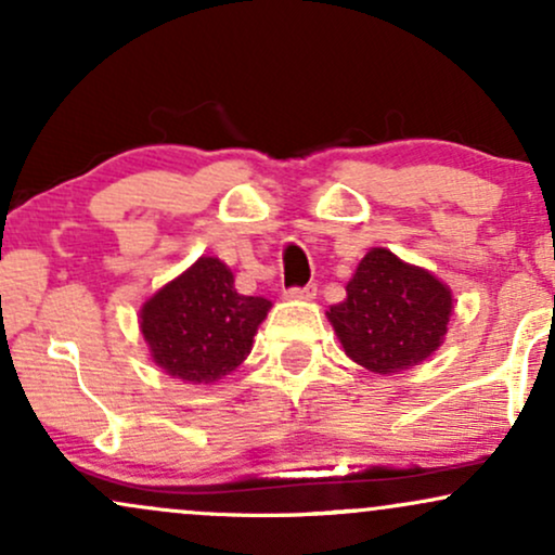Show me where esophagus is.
Here are the masks:
<instances>
[{
    "label": "esophagus",
    "mask_w": 555,
    "mask_h": 555,
    "mask_svg": "<svg viewBox=\"0 0 555 555\" xmlns=\"http://www.w3.org/2000/svg\"><path fill=\"white\" fill-rule=\"evenodd\" d=\"M284 297L286 299H313L315 297V286L308 284V286H289V289H284Z\"/></svg>",
    "instance_id": "34e87169"
}]
</instances>
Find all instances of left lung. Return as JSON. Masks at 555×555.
<instances>
[{
    "instance_id": "obj_1",
    "label": "left lung",
    "mask_w": 555,
    "mask_h": 555,
    "mask_svg": "<svg viewBox=\"0 0 555 555\" xmlns=\"http://www.w3.org/2000/svg\"><path fill=\"white\" fill-rule=\"evenodd\" d=\"M451 310V289L430 271L373 247L349 279L347 299L331 305L326 315L349 360L391 375L441 347Z\"/></svg>"
}]
</instances>
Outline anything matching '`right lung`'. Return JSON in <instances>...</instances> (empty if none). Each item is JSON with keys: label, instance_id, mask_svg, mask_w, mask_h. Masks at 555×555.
Listing matches in <instances>:
<instances>
[{"label": "right lung", "instance_id": "obj_1", "mask_svg": "<svg viewBox=\"0 0 555 555\" xmlns=\"http://www.w3.org/2000/svg\"><path fill=\"white\" fill-rule=\"evenodd\" d=\"M271 302L240 295L219 258H197L140 308L151 360L171 378L214 384L250 354Z\"/></svg>", "mask_w": 555, "mask_h": 555}]
</instances>
